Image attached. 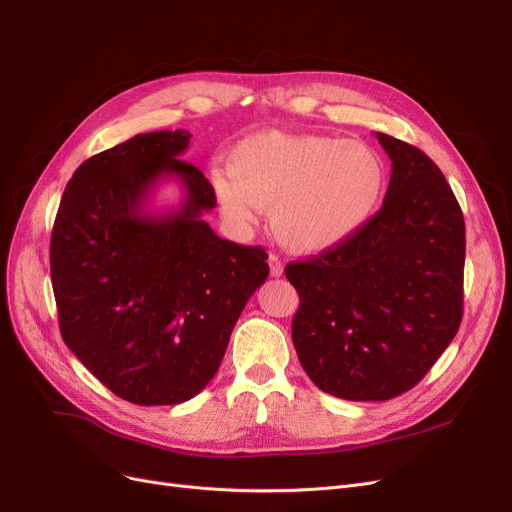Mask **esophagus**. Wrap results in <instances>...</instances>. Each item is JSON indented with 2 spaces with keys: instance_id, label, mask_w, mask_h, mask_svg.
Returning a JSON list of instances; mask_svg holds the SVG:
<instances>
[{
  "instance_id": "obj_1",
  "label": "esophagus",
  "mask_w": 512,
  "mask_h": 512,
  "mask_svg": "<svg viewBox=\"0 0 512 512\" xmlns=\"http://www.w3.org/2000/svg\"><path fill=\"white\" fill-rule=\"evenodd\" d=\"M269 271H271V277H280L284 273L282 260L277 256H269Z\"/></svg>"
}]
</instances>
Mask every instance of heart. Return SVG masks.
Returning a JSON list of instances; mask_svg holds the SVG:
<instances>
[{"label": "heart", "instance_id": "obj_1", "mask_svg": "<svg viewBox=\"0 0 512 512\" xmlns=\"http://www.w3.org/2000/svg\"><path fill=\"white\" fill-rule=\"evenodd\" d=\"M228 168L211 170L228 224L250 230L271 207L275 237L305 254L356 235L389 188V164L374 145L324 134L260 130L232 147Z\"/></svg>", "mask_w": 512, "mask_h": 512}]
</instances>
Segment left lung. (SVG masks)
Returning <instances> with one entry per match:
<instances>
[{
	"mask_svg": "<svg viewBox=\"0 0 512 512\" xmlns=\"http://www.w3.org/2000/svg\"><path fill=\"white\" fill-rule=\"evenodd\" d=\"M391 158L382 209L356 235L286 277L299 292L292 342L320 391L386 401L440 359L463 314L466 224L442 170L376 132Z\"/></svg>",
	"mask_w": 512,
	"mask_h": 512,
	"instance_id": "obj_1",
	"label": "left lung"
}]
</instances>
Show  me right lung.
I'll return each instance as SVG.
<instances>
[{"mask_svg":"<svg viewBox=\"0 0 512 512\" xmlns=\"http://www.w3.org/2000/svg\"><path fill=\"white\" fill-rule=\"evenodd\" d=\"M188 130L136 134L74 170L51 235V280L66 346L106 389L138 406H173L218 371L267 252L226 241L203 220L211 183L179 160ZM164 178L177 210L151 212Z\"/></svg>","mask_w":512,"mask_h":512,"instance_id":"1","label":"right lung"}]
</instances>
